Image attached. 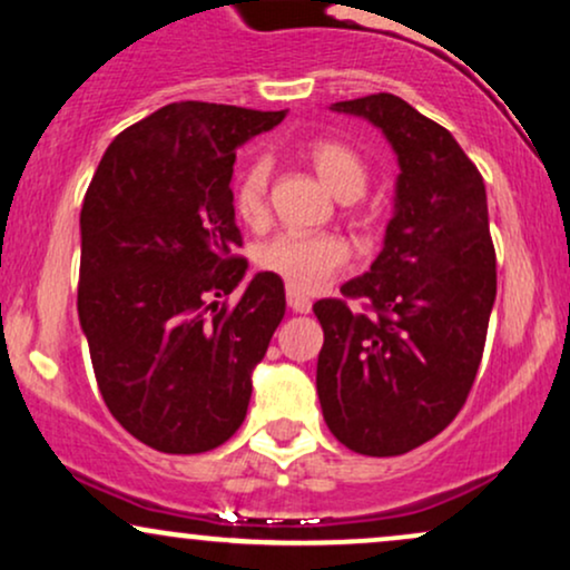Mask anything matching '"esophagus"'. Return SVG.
Here are the masks:
<instances>
[{"label": "esophagus", "instance_id": "obj_1", "mask_svg": "<svg viewBox=\"0 0 570 570\" xmlns=\"http://www.w3.org/2000/svg\"><path fill=\"white\" fill-rule=\"evenodd\" d=\"M286 303H289V307L294 313H307L311 311V299L305 297V294L294 292V289H286Z\"/></svg>", "mask_w": 570, "mask_h": 570}]
</instances>
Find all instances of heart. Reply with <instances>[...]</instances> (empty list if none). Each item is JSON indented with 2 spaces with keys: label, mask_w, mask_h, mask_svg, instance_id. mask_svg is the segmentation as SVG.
<instances>
[{
  "label": "heart",
  "mask_w": 570,
  "mask_h": 570,
  "mask_svg": "<svg viewBox=\"0 0 570 570\" xmlns=\"http://www.w3.org/2000/svg\"><path fill=\"white\" fill-rule=\"evenodd\" d=\"M313 171L340 200H353L367 189V163L348 144L316 139L307 144ZM271 163H246L233 185V208L246 225H259L267 214ZM257 267L284 281L294 292H316L348 263V246L332 233H281L257 248Z\"/></svg>",
  "instance_id": "b5f03b06"
}]
</instances>
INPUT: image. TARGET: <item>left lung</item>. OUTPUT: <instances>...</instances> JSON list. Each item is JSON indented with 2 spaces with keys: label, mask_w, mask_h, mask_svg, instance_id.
I'll list each match as a JSON object with an SVG mask.
<instances>
[{
  "label": "left lung",
  "mask_w": 570,
  "mask_h": 570,
  "mask_svg": "<svg viewBox=\"0 0 570 570\" xmlns=\"http://www.w3.org/2000/svg\"><path fill=\"white\" fill-rule=\"evenodd\" d=\"M332 109L370 120L399 160L394 217L358 298L313 305L322 322L316 389L324 421L362 455H402L434 440L466 404L495 303L485 181L448 128L391 94Z\"/></svg>",
  "instance_id": "obj_1"
}]
</instances>
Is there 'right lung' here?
I'll return each instance as SVG.
<instances>
[{"instance_id":"add662e5","label":"right lung","mask_w":570,"mask_h":570,"mask_svg":"<svg viewBox=\"0 0 570 570\" xmlns=\"http://www.w3.org/2000/svg\"><path fill=\"white\" fill-rule=\"evenodd\" d=\"M286 112L176 101L122 130L82 200L77 313L96 383L130 436L174 455L238 431L286 311L248 263L233 208L235 149Z\"/></svg>"}]
</instances>
